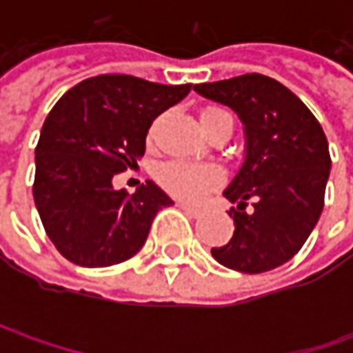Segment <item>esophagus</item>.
Returning <instances> with one entry per match:
<instances>
[{
  "instance_id": "1",
  "label": "esophagus",
  "mask_w": 353,
  "mask_h": 353,
  "mask_svg": "<svg viewBox=\"0 0 353 353\" xmlns=\"http://www.w3.org/2000/svg\"><path fill=\"white\" fill-rule=\"evenodd\" d=\"M179 208L183 212H186L188 216H192V218H198V216H200V208L190 206V204H186V202H179Z\"/></svg>"
}]
</instances>
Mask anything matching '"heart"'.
Instances as JSON below:
<instances>
[{
  "mask_svg": "<svg viewBox=\"0 0 353 353\" xmlns=\"http://www.w3.org/2000/svg\"><path fill=\"white\" fill-rule=\"evenodd\" d=\"M230 116L224 110L206 108L200 114V125L210 123L216 117ZM222 174L212 165H188V163H167L159 169V183L172 196L183 198L188 202H198L204 194L220 183Z\"/></svg>",
  "mask_w": 353,
  "mask_h": 353,
  "instance_id": "heart-1",
  "label": "heart"
}]
</instances>
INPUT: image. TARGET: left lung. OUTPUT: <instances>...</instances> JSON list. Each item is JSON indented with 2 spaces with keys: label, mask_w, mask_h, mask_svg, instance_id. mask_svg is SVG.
Wrapping results in <instances>:
<instances>
[{
  "label": "left lung",
  "mask_w": 353,
  "mask_h": 353,
  "mask_svg": "<svg viewBox=\"0 0 353 353\" xmlns=\"http://www.w3.org/2000/svg\"><path fill=\"white\" fill-rule=\"evenodd\" d=\"M194 92L232 108L243 123L245 159L224 196L237 204L234 236L212 257L239 273L287 263L319 222L330 176L328 141L319 119L281 82L243 74L196 84ZM254 208L245 211L247 200Z\"/></svg>",
  "instance_id": "1"
}]
</instances>
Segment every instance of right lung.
I'll list each match as a JSON object with an SVG mask.
<instances>
[{
    "instance_id": "right-lung-1",
    "label": "right lung",
    "mask_w": 353,
    "mask_h": 353,
    "mask_svg": "<svg viewBox=\"0 0 353 353\" xmlns=\"http://www.w3.org/2000/svg\"><path fill=\"white\" fill-rule=\"evenodd\" d=\"M190 90L102 74L54 103L34 149L33 196L47 236L68 261L110 267L141 250L157 212L172 200L153 181L128 194L112 179L137 165L153 119Z\"/></svg>"
}]
</instances>
